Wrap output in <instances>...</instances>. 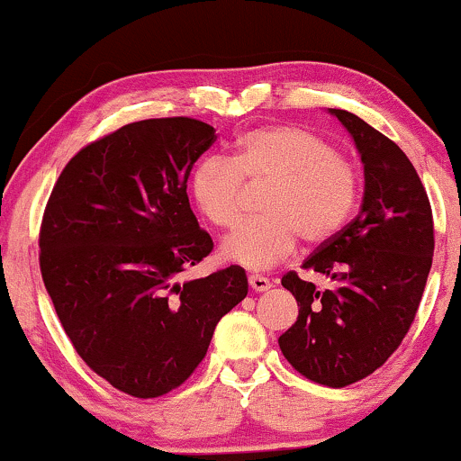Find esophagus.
Here are the masks:
<instances>
[{
    "instance_id": "esophagus-1",
    "label": "esophagus",
    "mask_w": 461,
    "mask_h": 461,
    "mask_svg": "<svg viewBox=\"0 0 461 461\" xmlns=\"http://www.w3.org/2000/svg\"><path fill=\"white\" fill-rule=\"evenodd\" d=\"M249 285H251V290H255V292H266V290H270V287H273V284H270V281L262 275L249 276Z\"/></svg>"
}]
</instances>
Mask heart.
<instances>
[{"mask_svg":"<svg viewBox=\"0 0 461 461\" xmlns=\"http://www.w3.org/2000/svg\"><path fill=\"white\" fill-rule=\"evenodd\" d=\"M270 185L268 216L242 225L221 247L227 262L268 270L296 251L298 238L329 240L348 223L358 202V171L318 132L301 126H258L242 132L231 158L206 157L191 176L199 212L219 230L242 219L247 185Z\"/></svg>","mask_w":461,"mask_h":461,"instance_id":"1","label":"heart"}]
</instances>
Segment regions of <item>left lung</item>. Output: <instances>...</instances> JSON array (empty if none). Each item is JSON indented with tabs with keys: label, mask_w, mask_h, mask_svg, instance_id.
<instances>
[{
	"label": "left lung",
	"mask_w": 461,
	"mask_h": 461,
	"mask_svg": "<svg viewBox=\"0 0 461 461\" xmlns=\"http://www.w3.org/2000/svg\"><path fill=\"white\" fill-rule=\"evenodd\" d=\"M330 113L350 131L365 165L363 206L303 262L330 276V290H315L294 270L281 279L296 298L298 320L279 348L304 378L341 389L382 367L412 326L434 258V216L395 141L350 111Z\"/></svg>",
	"instance_id": "8db88e82"
}]
</instances>
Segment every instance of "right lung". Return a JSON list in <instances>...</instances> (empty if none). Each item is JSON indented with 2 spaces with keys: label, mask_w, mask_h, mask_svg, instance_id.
Masks as SVG:
<instances>
[{
  "label": "right lung",
  "mask_w": 461,
  "mask_h": 461,
  "mask_svg": "<svg viewBox=\"0 0 461 461\" xmlns=\"http://www.w3.org/2000/svg\"><path fill=\"white\" fill-rule=\"evenodd\" d=\"M214 140L182 115L132 122L81 148L44 208L38 259L55 313L87 367L126 395L185 384L249 292L240 266L182 279L214 247L186 195Z\"/></svg>",
  "instance_id": "obj_1"
}]
</instances>
